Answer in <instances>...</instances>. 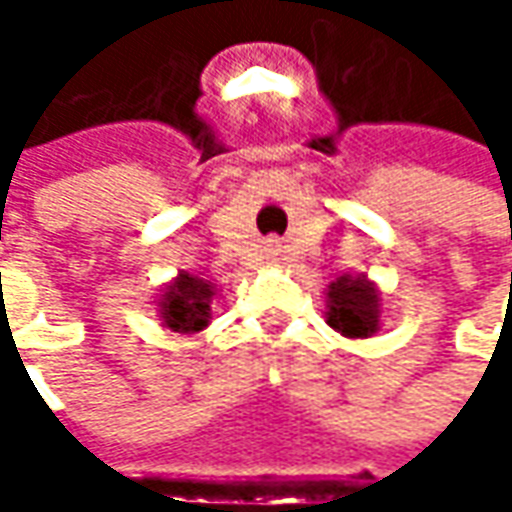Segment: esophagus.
Wrapping results in <instances>:
<instances>
[{
    "instance_id": "34e87169",
    "label": "esophagus",
    "mask_w": 512,
    "mask_h": 512,
    "mask_svg": "<svg viewBox=\"0 0 512 512\" xmlns=\"http://www.w3.org/2000/svg\"><path fill=\"white\" fill-rule=\"evenodd\" d=\"M267 250H270V253H279V242H276V239H270V245H267Z\"/></svg>"
}]
</instances>
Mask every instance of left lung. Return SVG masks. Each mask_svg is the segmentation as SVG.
<instances>
[{
    "instance_id": "left-lung-1",
    "label": "left lung",
    "mask_w": 512,
    "mask_h": 512,
    "mask_svg": "<svg viewBox=\"0 0 512 512\" xmlns=\"http://www.w3.org/2000/svg\"><path fill=\"white\" fill-rule=\"evenodd\" d=\"M327 325L350 339L379 330V293L364 276H342L327 290Z\"/></svg>"
}]
</instances>
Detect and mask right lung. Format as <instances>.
<instances>
[{
  "mask_svg": "<svg viewBox=\"0 0 512 512\" xmlns=\"http://www.w3.org/2000/svg\"><path fill=\"white\" fill-rule=\"evenodd\" d=\"M210 299H213V285L210 282L199 279V276H190V273H182L165 290V299L159 302L162 305V319L176 333H196V330L207 327Z\"/></svg>",
  "mask_w": 512,
  "mask_h": 512,
  "instance_id": "add662e5",
  "label": "right lung"
}]
</instances>
